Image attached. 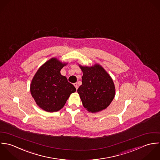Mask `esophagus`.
I'll list each match as a JSON object with an SVG mask.
<instances>
[{
    "instance_id": "esophagus-1",
    "label": "esophagus",
    "mask_w": 160,
    "mask_h": 160,
    "mask_svg": "<svg viewBox=\"0 0 160 160\" xmlns=\"http://www.w3.org/2000/svg\"><path fill=\"white\" fill-rule=\"evenodd\" d=\"M73 85H74V87H75V88L77 90V89H78V85H77V83H73Z\"/></svg>"
}]
</instances>
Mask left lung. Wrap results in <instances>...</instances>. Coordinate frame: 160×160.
Masks as SVG:
<instances>
[{"mask_svg": "<svg viewBox=\"0 0 160 160\" xmlns=\"http://www.w3.org/2000/svg\"><path fill=\"white\" fill-rule=\"evenodd\" d=\"M79 67L83 72L82 84L77 90L83 107L95 113L107 108L115 96L113 80L99 64Z\"/></svg>", "mask_w": 160, "mask_h": 160, "instance_id": "obj_1", "label": "left lung"}]
</instances>
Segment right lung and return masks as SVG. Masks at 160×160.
<instances>
[{
	"label": "right lung",
	"instance_id": "obj_1",
	"mask_svg": "<svg viewBox=\"0 0 160 160\" xmlns=\"http://www.w3.org/2000/svg\"><path fill=\"white\" fill-rule=\"evenodd\" d=\"M67 63L52 58L36 72L30 84V92L36 104L47 112H57L65 105L75 87L61 73Z\"/></svg>",
	"mask_w": 160,
	"mask_h": 160
}]
</instances>
